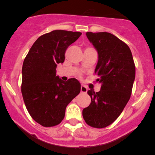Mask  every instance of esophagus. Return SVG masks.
I'll use <instances>...</instances> for the list:
<instances>
[{"instance_id":"obj_1","label":"esophagus","mask_w":155,"mask_h":155,"mask_svg":"<svg viewBox=\"0 0 155 155\" xmlns=\"http://www.w3.org/2000/svg\"><path fill=\"white\" fill-rule=\"evenodd\" d=\"M87 87L85 85H82L81 86V92L82 93H87Z\"/></svg>"}]
</instances>
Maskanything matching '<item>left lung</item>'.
Listing matches in <instances>:
<instances>
[{
    "mask_svg": "<svg viewBox=\"0 0 155 155\" xmlns=\"http://www.w3.org/2000/svg\"><path fill=\"white\" fill-rule=\"evenodd\" d=\"M86 36L98 52L94 73L101 87L98 92L87 91L91 101L82 116L89 126L104 128L118 118L130 98L135 64L129 46L113 34L87 32Z\"/></svg>",
    "mask_w": 155,
    "mask_h": 155,
    "instance_id": "left-lung-1",
    "label": "left lung"
}]
</instances>
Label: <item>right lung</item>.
I'll list each match as a JSON object with an SVG mask.
<instances>
[{
    "instance_id": "obj_1",
    "label": "right lung",
    "mask_w": 155,
    "mask_h": 155,
    "mask_svg": "<svg viewBox=\"0 0 155 155\" xmlns=\"http://www.w3.org/2000/svg\"><path fill=\"white\" fill-rule=\"evenodd\" d=\"M81 32L55 30L40 36L30 48L22 65L21 94L31 118L43 127L60 124L67 106L81 90L77 79L67 82L56 76L58 64Z\"/></svg>"
}]
</instances>
